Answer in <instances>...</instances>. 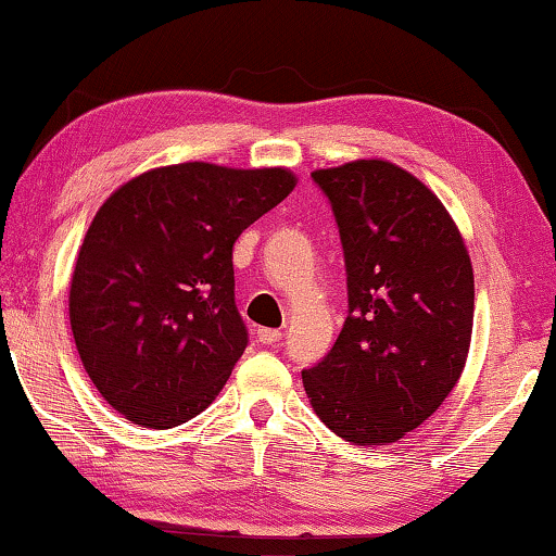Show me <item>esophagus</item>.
Returning <instances> with one entry per match:
<instances>
[{"label":"esophagus","instance_id":"esophagus-1","mask_svg":"<svg viewBox=\"0 0 556 556\" xmlns=\"http://www.w3.org/2000/svg\"><path fill=\"white\" fill-rule=\"evenodd\" d=\"M280 338H283V333L276 331V328H258V341H261L263 345H273V343H278Z\"/></svg>","mask_w":556,"mask_h":556}]
</instances>
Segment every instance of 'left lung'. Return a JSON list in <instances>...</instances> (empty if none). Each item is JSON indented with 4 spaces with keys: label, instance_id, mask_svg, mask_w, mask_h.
I'll use <instances>...</instances> for the list:
<instances>
[{
    "label": "left lung",
    "instance_id": "1",
    "mask_svg": "<svg viewBox=\"0 0 556 556\" xmlns=\"http://www.w3.org/2000/svg\"><path fill=\"white\" fill-rule=\"evenodd\" d=\"M341 232L349 318L305 368L313 412L336 437L386 446L421 426L464 374L473 268L444 203L389 160L313 170Z\"/></svg>",
    "mask_w": 556,
    "mask_h": 556
}]
</instances>
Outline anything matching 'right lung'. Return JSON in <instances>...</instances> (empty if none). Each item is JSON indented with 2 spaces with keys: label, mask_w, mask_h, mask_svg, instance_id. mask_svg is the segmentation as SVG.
<instances>
[{
  "label": "right lung",
  "mask_w": 556,
  "mask_h": 556,
  "mask_svg": "<svg viewBox=\"0 0 556 556\" xmlns=\"http://www.w3.org/2000/svg\"><path fill=\"white\" fill-rule=\"evenodd\" d=\"M288 167L178 163L100 205L70 283V326L100 396L173 429L205 412L248 345L232 245L295 188Z\"/></svg>",
  "instance_id": "right-lung-1"
}]
</instances>
